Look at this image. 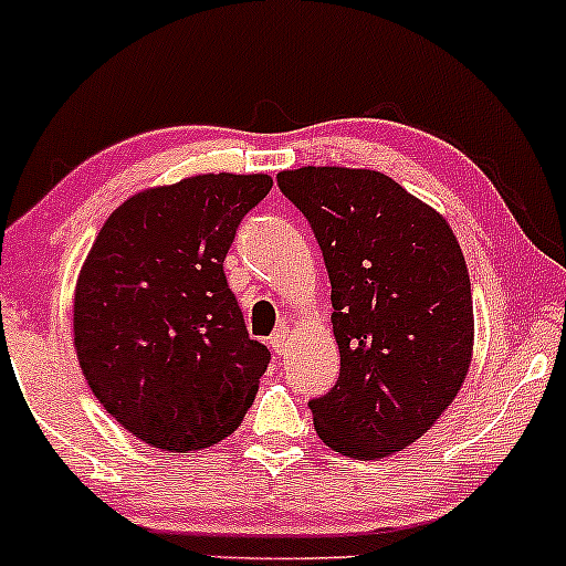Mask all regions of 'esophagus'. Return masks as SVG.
I'll return each instance as SVG.
<instances>
[{"label": "esophagus", "mask_w": 566, "mask_h": 566, "mask_svg": "<svg viewBox=\"0 0 566 566\" xmlns=\"http://www.w3.org/2000/svg\"><path fill=\"white\" fill-rule=\"evenodd\" d=\"M287 346H290V327H279L276 333L271 335V348L282 356V354H287Z\"/></svg>", "instance_id": "34e87169"}]
</instances>
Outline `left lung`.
Segmentation results:
<instances>
[{"instance_id":"8db88e82","label":"left lung","mask_w":566,"mask_h":566,"mask_svg":"<svg viewBox=\"0 0 566 566\" xmlns=\"http://www.w3.org/2000/svg\"><path fill=\"white\" fill-rule=\"evenodd\" d=\"M276 184L314 229L333 284L340 378L311 399L316 433L356 460L405 450L469 375L473 301L458 239L382 172L301 167Z\"/></svg>"}]
</instances>
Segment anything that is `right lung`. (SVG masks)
I'll return each mask as SVG.
<instances>
[{
	"mask_svg": "<svg viewBox=\"0 0 566 566\" xmlns=\"http://www.w3.org/2000/svg\"><path fill=\"white\" fill-rule=\"evenodd\" d=\"M269 175L148 188L103 223L74 292L84 380L133 437L167 452L218 444L255 401L271 350L252 340L223 261Z\"/></svg>",
	"mask_w": 566,
	"mask_h": 566,
	"instance_id": "add662e5",
	"label": "right lung"
}]
</instances>
